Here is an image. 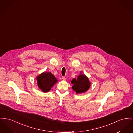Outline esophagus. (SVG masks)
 Returning <instances> with one entry per match:
<instances>
[{
	"label": "esophagus",
	"instance_id": "esophagus-1",
	"mask_svg": "<svg viewBox=\"0 0 133 133\" xmlns=\"http://www.w3.org/2000/svg\"><path fill=\"white\" fill-rule=\"evenodd\" d=\"M62 79L63 80H66V78L65 77H62Z\"/></svg>",
	"mask_w": 133,
	"mask_h": 133
}]
</instances>
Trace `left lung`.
<instances>
[{"mask_svg": "<svg viewBox=\"0 0 133 133\" xmlns=\"http://www.w3.org/2000/svg\"><path fill=\"white\" fill-rule=\"evenodd\" d=\"M79 75L77 79L73 78L71 83L73 84L72 89L76 94H83L87 91L91 85V82L85 74H81Z\"/></svg>", "mask_w": 133, "mask_h": 133, "instance_id": "left-lung-1", "label": "left lung"}]
</instances>
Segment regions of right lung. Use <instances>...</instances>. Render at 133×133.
Here are the masks:
<instances>
[{"instance_id": "obj_1", "label": "right lung", "mask_w": 133, "mask_h": 133, "mask_svg": "<svg viewBox=\"0 0 133 133\" xmlns=\"http://www.w3.org/2000/svg\"><path fill=\"white\" fill-rule=\"evenodd\" d=\"M37 85L43 92H49L58 81L54 75L50 72H44L36 77Z\"/></svg>"}]
</instances>
